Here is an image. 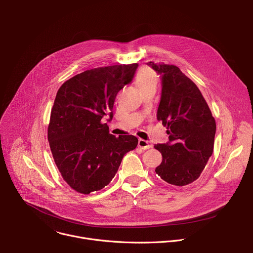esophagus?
Wrapping results in <instances>:
<instances>
[{
	"label": "esophagus",
	"mask_w": 253,
	"mask_h": 253,
	"mask_svg": "<svg viewBox=\"0 0 253 253\" xmlns=\"http://www.w3.org/2000/svg\"><path fill=\"white\" fill-rule=\"evenodd\" d=\"M138 147H140L143 150H147V149H150L152 147V145L146 140L139 139V141H138Z\"/></svg>",
	"instance_id": "1"
}]
</instances>
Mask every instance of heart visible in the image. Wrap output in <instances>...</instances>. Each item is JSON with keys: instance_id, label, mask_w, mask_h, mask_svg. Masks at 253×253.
Segmentation results:
<instances>
[{"instance_id": "b5f03b06", "label": "heart", "mask_w": 253, "mask_h": 253, "mask_svg": "<svg viewBox=\"0 0 253 253\" xmlns=\"http://www.w3.org/2000/svg\"><path fill=\"white\" fill-rule=\"evenodd\" d=\"M135 83L139 91L145 90L150 87H156L157 79L153 72L148 68H141L136 74Z\"/></svg>"}]
</instances>
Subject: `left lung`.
Here are the masks:
<instances>
[{
    "instance_id": "8db88e82",
    "label": "left lung",
    "mask_w": 253,
    "mask_h": 253,
    "mask_svg": "<svg viewBox=\"0 0 253 253\" xmlns=\"http://www.w3.org/2000/svg\"><path fill=\"white\" fill-rule=\"evenodd\" d=\"M161 78L157 120L169 141L156 144L162 162L155 172L169 184L184 186L200 176L212 155L215 120L197 86L174 65L147 63Z\"/></svg>"
}]
</instances>
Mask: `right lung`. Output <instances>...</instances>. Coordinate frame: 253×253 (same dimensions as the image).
<instances>
[{"mask_svg":"<svg viewBox=\"0 0 253 253\" xmlns=\"http://www.w3.org/2000/svg\"><path fill=\"white\" fill-rule=\"evenodd\" d=\"M137 68L129 64L87 70L57 92L48 140L63 179L77 192L89 194L107 186L124 155L137 146L135 136L116 138L101 121L112 120L115 98L131 84Z\"/></svg>","mask_w":253,"mask_h":253,"instance_id":"right-lung-1","label":"right lung"}]
</instances>
